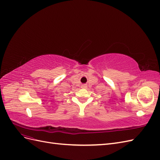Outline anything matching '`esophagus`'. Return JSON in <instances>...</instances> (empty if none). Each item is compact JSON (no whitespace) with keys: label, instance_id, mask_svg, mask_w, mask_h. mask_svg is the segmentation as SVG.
Listing matches in <instances>:
<instances>
[{"label":"esophagus","instance_id":"esophagus-1","mask_svg":"<svg viewBox=\"0 0 160 160\" xmlns=\"http://www.w3.org/2000/svg\"><path fill=\"white\" fill-rule=\"evenodd\" d=\"M87 88H88V85H81V88L86 89Z\"/></svg>","mask_w":160,"mask_h":160}]
</instances>
